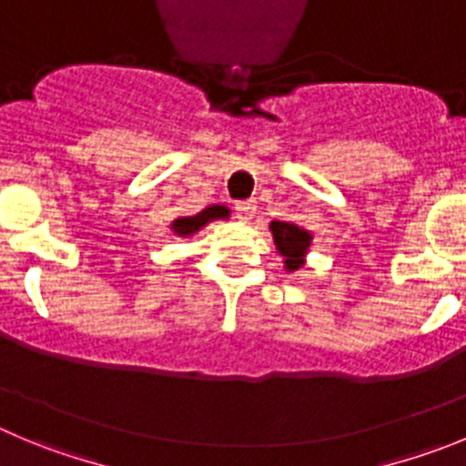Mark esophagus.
Returning a JSON list of instances; mask_svg holds the SVG:
<instances>
[{
  "instance_id": "esophagus-1",
  "label": "esophagus",
  "mask_w": 466,
  "mask_h": 466,
  "mask_svg": "<svg viewBox=\"0 0 466 466\" xmlns=\"http://www.w3.org/2000/svg\"><path fill=\"white\" fill-rule=\"evenodd\" d=\"M255 211H258V204H255L253 199H246V202L234 204V213H237L238 220H250L253 218Z\"/></svg>"
}]
</instances>
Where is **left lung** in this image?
Segmentation results:
<instances>
[{"instance_id": "1", "label": "left lung", "mask_w": 466, "mask_h": 466, "mask_svg": "<svg viewBox=\"0 0 466 466\" xmlns=\"http://www.w3.org/2000/svg\"><path fill=\"white\" fill-rule=\"evenodd\" d=\"M273 241L276 248L280 250V255H285V267L289 271H297L301 267V258L306 255L308 246H310V234L306 229H301L294 223H280V220H273L271 223Z\"/></svg>"}]
</instances>
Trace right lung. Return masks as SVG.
Here are the masks:
<instances>
[{
    "mask_svg": "<svg viewBox=\"0 0 466 466\" xmlns=\"http://www.w3.org/2000/svg\"><path fill=\"white\" fill-rule=\"evenodd\" d=\"M225 216H229L228 207H207L204 211L195 213V216H188V218H179V220H174L172 223V229L179 237H188V234L198 232L202 225H207L208 220L213 218H225Z\"/></svg>",
    "mask_w": 466,
    "mask_h": 466,
    "instance_id": "right-lung-1",
    "label": "right lung"
}]
</instances>
